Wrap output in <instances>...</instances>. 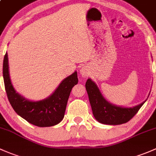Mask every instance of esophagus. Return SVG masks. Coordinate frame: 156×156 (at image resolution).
<instances>
[{
    "label": "esophagus",
    "mask_w": 156,
    "mask_h": 156,
    "mask_svg": "<svg viewBox=\"0 0 156 156\" xmlns=\"http://www.w3.org/2000/svg\"><path fill=\"white\" fill-rule=\"evenodd\" d=\"M80 74H81L82 77L83 78H86L89 76V69L87 68V67H81V69H80Z\"/></svg>",
    "instance_id": "1"
}]
</instances>
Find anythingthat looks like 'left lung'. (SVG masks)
Instances as JSON below:
<instances>
[{
  "label": "left lung",
  "mask_w": 156,
  "mask_h": 156,
  "mask_svg": "<svg viewBox=\"0 0 156 156\" xmlns=\"http://www.w3.org/2000/svg\"><path fill=\"white\" fill-rule=\"evenodd\" d=\"M86 89L89 95L90 104L94 118L106 125H121L131 120L145 101L130 108L117 107L107 102L103 97L100 90L94 82L87 80Z\"/></svg>",
  "instance_id": "obj_1"
}]
</instances>
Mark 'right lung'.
<instances>
[{
    "label": "right lung",
    "instance_id": "obj_1",
    "mask_svg": "<svg viewBox=\"0 0 156 156\" xmlns=\"http://www.w3.org/2000/svg\"><path fill=\"white\" fill-rule=\"evenodd\" d=\"M3 76L8 100L16 113L38 127L55 126L63 119L70 91L78 83L76 71L65 79L49 98L36 102L28 101L16 91L11 83L6 52L3 64Z\"/></svg>",
    "mask_w": 156,
    "mask_h": 156
}]
</instances>
